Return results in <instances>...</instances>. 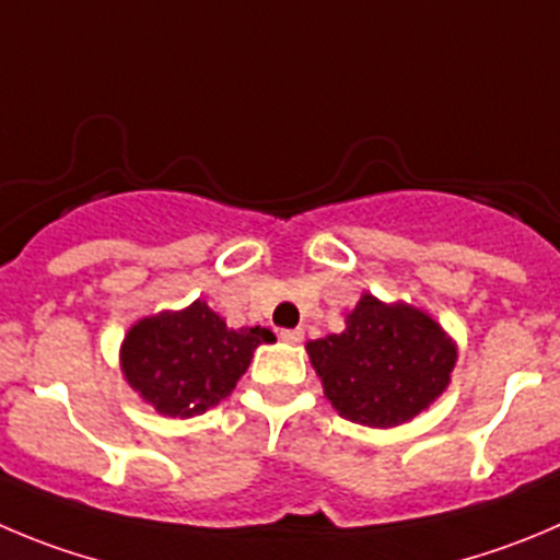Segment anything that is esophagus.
Wrapping results in <instances>:
<instances>
[{
    "instance_id": "esophagus-1",
    "label": "esophagus",
    "mask_w": 560,
    "mask_h": 560,
    "mask_svg": "<svg viewBox=\"0 0 560 560\" xmlns=\"http://www.w3.org/2000/svg\"><path fill=\"white\" fill-rule=\"evenodd\" d=\"M279 337L284 339V342L298 345V342H301V339H304V331H301V328H281Z\"/></svg>"
}]
</instances>
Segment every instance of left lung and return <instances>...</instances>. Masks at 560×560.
I'll use <instances>...</instances> for the list:
<instances>
[{"instance_id":"8db88e82","label":"left lung","mask_w":560,"mask_h":560,"mask_svg":"<svg viewBox=\"0 0 560 560\" xmlns=\"http://www.w3.org/2000/svg\"><path fill=\"white\" fill-rule=\"evenodd\" d=\"M326 398L351 422L392 428L445 392L456 345L436 320L411 306L362 295L342 334L306 345Z\"/></svg>"}]
</instances>
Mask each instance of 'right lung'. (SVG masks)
Instances as JSON below:
<instances>
[{
    "label": "right lung",
    "instance_id": "1",
    "mask_svg": "<svg viewBox=\"0 0 560 560\" xmlns=\"http://www.w3.org/2000/svg\"><path fill=\"white\" fill-rule=\"evenodd\" d=\"M273 339L259 326L226 328L196 301L185 312H162L129 328L121 348L124 375L162 415L196 417L226 398L256 345Z\"/></svg>",
    "mask_w": 560,
    "mask_h": 560
}]
</instances>
